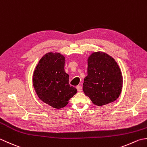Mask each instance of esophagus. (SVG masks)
I'll return each mask as SVG.
<instances>
[{"label": "esophagus", "mask_w": 147, "mask_h": 147, "mask_svg": "<svg viewBox=\"0 0 147 147\" xmlns=\"http://www.w3.org/2000/svg\"><path fill=\"white\" fill-rule=\"evenodd\" d=\"M76 88H77V89L78 92H80V91H82V86H80V85L77 86L76 87Z\"/></svg>", "instance_id": "esophagus-1"}]
</instances>
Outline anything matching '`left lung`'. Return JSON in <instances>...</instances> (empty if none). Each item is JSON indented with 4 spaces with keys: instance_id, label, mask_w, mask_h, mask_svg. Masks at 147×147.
I'll return each mask as SVG.
<instances>
[{
    "instance_id": "1",
    "label": "left lung",
    "mask_w": 147,
    "mask_h": 147,
    "mask_svg": "<svg viewBox=\"0 0 147 147\" xmlns=\"http://www.w3.org/2000/svg\"><path fill=\"white\" fill-rule=\"evenodd\" d=\"M122 82L121 69L111 56L101 51L89 56L83 91L94 105L102 106L115 101L121 92Z\"/></svg>"
}]
</instances>
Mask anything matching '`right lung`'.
Segmentation results:
<instances>
[{
    "label": "right lung",
    "mask_w": 147,
    "mask_h": 147,
    "mask_svg": "<svg viewBox=\"0 0 147 147\" xmlns=\"http://www.w3.org/2000/svg\"><path fill=\"white\" fill-rule=\"evenodd\" d=\"M65 63V56L60 53H46L38 61L33 74V86L38 97L57 109L67 105L77 91L69 84Z\"/></svg>",
    "instance_id": "obj_1"
}]
</instances>
